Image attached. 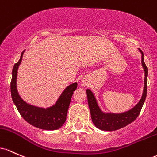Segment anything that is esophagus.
<instances>
[{"mask_svg": "<svg viewBox=\"0 0 157 157\" xmlns=\"http://www.w3.org/2000/svg\"><path fill=\"white\" fill-rule=\"evenodd\" d=\"M87 81H84V80L82 81V85L83 86V87H85V86H87Z\"/></svg>", "mask_w": 157, "mask_h": 157, "instance_id": "34e87169", "label": "esophagus"}]
</instances>
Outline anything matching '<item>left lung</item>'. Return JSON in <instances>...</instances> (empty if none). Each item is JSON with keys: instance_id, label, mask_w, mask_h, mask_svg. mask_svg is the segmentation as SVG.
Here are the masks:
<instances>
[{"instance_id": "obj_1", "label": "left lung", "mask_w": 157, "mask_h": 157, "mask_svg": "<svg viewBox=\"0 0 157 157\" xmlns=\"http://www.w3.org/2000/svg\"><path fill=\"white\" fill-rule=\"evenodd\" d=\"M142 53V67L145 70V86L142 93V98L139 103L128 111L121 113H105L101 110L98 107L96 98L90 90H87V96L88 105H89L90 111L91 114V119L93 124L98 129L106 131H113L124 128L128 124H131L136 119L142 110V105L145 101L147 95V67L144 61L143 52L140 50Z\"/></svg>"}]
</instances>
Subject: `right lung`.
<instances>
[{
    "label": "right lung",
    "mask_w": 157,
    "mask_h": 157,
    "mask_svg": "<svg viewBox=\"0 0 157 157\" xmlns=\"http://www.w3.org/2000/svg\"><path fill=\"white\" fill-rule=\"evenodd\" d=\"M24 50L19 61L14 65L11 81V96L12 101L16 106L21 116L31 125L40 129L56 130L61 128L66 121L67 113L73 92L76 90L77 83H73L67 87L53 106L42 108L29 105L21 98L17 90V69L22 61Z\"/></svg>",
    "instance_id": "1"
}]
</instances>
